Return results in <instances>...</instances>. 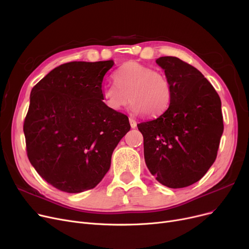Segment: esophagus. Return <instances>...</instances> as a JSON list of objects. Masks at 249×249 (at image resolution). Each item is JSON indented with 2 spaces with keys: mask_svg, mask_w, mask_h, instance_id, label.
I'll return each mask as SVG.
<instances>
[{
  "mask_svg": "<svg viewBox=\"0 0 249 249\" xmlns=\"http://www.w3.org/2000/svg\"><path fill=\"white\" fill-rule=\"evenodd\" d=\"M129 123H130V126H131V128H136V126H137V123H136V121L135 120H133V119H129Z\"/></svg>",
  "mask_w": 249,
  "mask_h": 249,
  "instance_id": "esophagus-1",
  "label": "esophagus"
}]
</instances>
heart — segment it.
Instances as JSON below:
<instances>
[{"mask_svg": "<svg viewBox=\"0 0 249 249\" xmlns=\"http://www.w3.org/2000/svg\"><path fill=\"white\" fill-rule=\"evenodd\" d=\"M112 77L115 85L102 89V102L111 112H121L131 100L133 114L157 117L171 104L172 85L163 72L129 61L121 65Z\"/></svg>", "mask_w": 249, "mask_h": 249, "instance_id": "b5f03b06", "label": "heart"}]
</instances>
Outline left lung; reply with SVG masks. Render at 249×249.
Instances as JSON below:
<instances>
[{"instance_id": "obj_1", "label": "left lung", "mask_w": 249, "mask_h": 249, "mask_svg": "<svg viewBox=\"0 0 249 249\" xmlns=\"http://www.w3.org/2000/svg\"><path fill=\"white\" fill-rule=\"evenodd\" d=\"M172 85L168 109L137 125L143 135L145 164L167 187L183 188L200 180L217 158L224 131L220 96L203 75L176 57H160Z\"/></svg>"}]
</instances>
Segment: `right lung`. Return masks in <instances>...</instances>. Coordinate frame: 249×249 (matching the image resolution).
<instances>
[{
	"instance_id": "right-lung-1",
	"label": "right lung",
	"mask_w": 249,
	"mask_h": 249,
	"mask_svg": "<svg viewBox=\"0 0 249 249\" xmlns=\"http://www.w3.org/2000/svg\"><path fill=\"white\" fill-rule=\"evenodd\" d=\"M113 65V60L63 64L31 90L23 125L27 157L40 177L61 191L98 185L130 130L128 117L102 102L103 79Z\"/></svg>"
}]
</instances>
